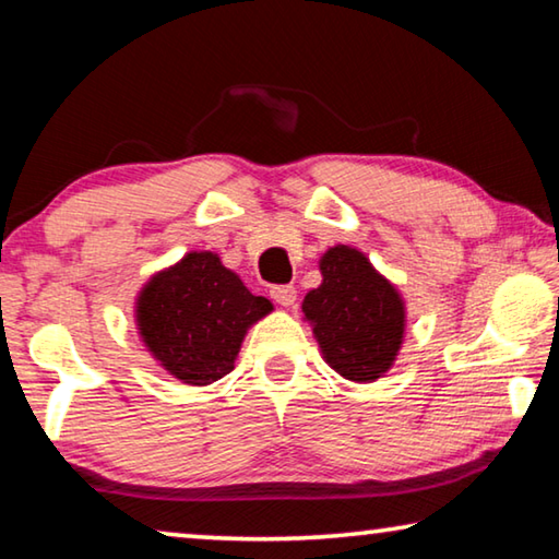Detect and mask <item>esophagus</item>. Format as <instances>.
I'll list each match as a JSON object with an SVG mask.
<instances>
[{
	"instance_id": "34e87169",
	"label": "esophagus",
	"mask_w": 559,
	"mask_h": 559,
	"mask_svg": "<svg viewBox=\"0 0 559 559\" xmlns=\"http://www.w3.org/2000/svg\"><path fill=\"white\" fill-rule=\"evenodd\" d=\"M271 298L276 300L278 306L290 308L293 302H296V298H298V290L293 288V286H273V288H271Z\"/></svg>"
}]
</instances>
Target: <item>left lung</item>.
Instances as JSON below:
<instances>
[{"label": "left lung", "mask_w": 559, "mask_h": 559, "mask_svg": "<svg viewBox=\"0 0 559 559\" xmlns=\"http://www.w3.org/2000/svg\"><path fill=\"white\" fill-rule=\"evenodd\" d=\"M320 286L302 298V320L325 362L347 382H377L392 370L406 333V300L355 246L320 257Z\"/></svg>", "instance_id": "left-lung-1"}]
</instances>
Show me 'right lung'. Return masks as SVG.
<instances>
[{
    "label": "right lung",
    "instance_id": "right-lung-1",
    "mask_svg": "<svg viewBox=\"0 0 559 559\" xmlns=\"http://www.w3.org/2000/svg\"><path fill=\"white\" fill-rule=\"evenodd\" d=\"M135 330L150 357L189 386H206L234 370L251 325L273 302L243 286L219 253L189 251L155 271L132 306Z\"/></svg>",
    "mask_w": 559,
    "mask_h": 559
}]
</instances>
